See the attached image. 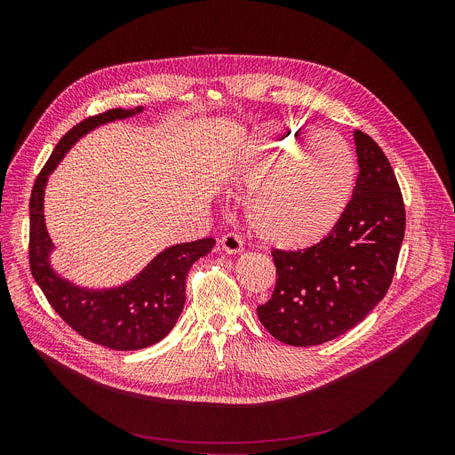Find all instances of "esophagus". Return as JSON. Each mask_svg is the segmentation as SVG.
Instances as JSON below:
<instances>
[{"instance_id": "34e87169", "label": "esophagus", "mask_w": 455, "mask_h": 455, "mask_svg": "<svg viewBox=\"0 0 455 455\" xmlns=\"http://www.w3.org/2000/svg\"><path fill=\"white\" fill-rule=\"evenodd\" d=\"M220 248L227 253H239L243 250V239L235 234H225L220 239Z\"/></svg>"}]
</instances>
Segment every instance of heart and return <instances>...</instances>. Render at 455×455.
Instances as JSON below:
<instances>
[{"mask_svg": "<svg viewBox=\"0 0 455 455\" xmlns=\"http://www.w3.org/2000/svg\"><path fill=\"white\" fill-rule=\"evenodd\" d=\"M302 125L272 120L253 127L237 180L248 188L244 216L268 246L302 250L328 237L351 200L356 167L333 133L299 139Z\"/></svg>", "mask_w": 455, "mask_h": 455, "instance_id": "b5f03b06", "label": "heart"}]
</instances>
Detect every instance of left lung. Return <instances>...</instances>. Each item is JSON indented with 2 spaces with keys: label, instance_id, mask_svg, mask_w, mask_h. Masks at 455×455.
Segmentation results:
<instances>
[{
  "label": "left lung",
  "instance_id": "1",
  "mask_svg": "<svg viewBox=\"0 0 455 455\" xmlns=\"http://www.w3.org/2000/svg\"><path fill=\"white\" fill-rule=\"evenodd\" d=\"M358 178L328 237L299 250H274L277 283L257 307L267 331L288 346L330 342L360 323L393 283L405 235V207L379 146L355 129Z\"/></svg>",
  "mask_w": 455,
  "mask_h": 455
}]
</instances>
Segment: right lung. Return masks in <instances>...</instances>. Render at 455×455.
<instances>
[{
	"instance_id": "obj_1",
	"label": "right lung",
	"mask_w": 455,
	"mask_h": 455,
	"mask_svg": "<svg viewBox=\"0 0 455 455\" xmlns=\"http://www.w3.org/2000/svg\"><path fill=\"white\" fill-rule=\"evenodd\" d=\"M115 108L72 127L55 146L36 178L30 196V270L55 313L81 337L116 351H137L160 342L174 328L185 304V277L216 239L205 237L162 250L132 281L113 288L79 286L50 265L55 250L44 223V188L50 174L70 148L99 125L142 113Z\"/></svg>"
}]
</instances>
